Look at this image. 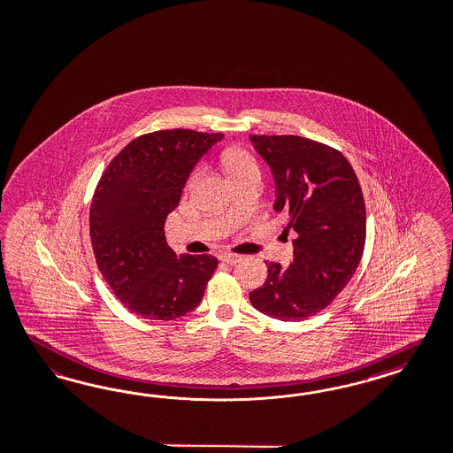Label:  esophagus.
<instances>
[{
	"label": "esophagus",
	"mask_w": 453,
	"mask_h": 453,
	"mask_svg": "<svg viewBox=\"0 0 453 453\" xmlns=\"http://www.w3.org/2000/svg\"><path fill=\"white\" fill-rule=\"evenodd\" d=\"M219 259L222 261V263H226V265H234L242 259L239 254H231V252H222V254H219Z\"/></svg>",
	"instance_id": "obj_1"
}]
</instances>
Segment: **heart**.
<instances>
[{"mask_svg":"<svg viewBox=\"0 0 453 453\" xmlns=\"http://www.w3.org/2000/svg\"><path fill=\"white\" fill-rule=\"evenodd\" d=\"M220 162L224 165V169L227 172V175L231 179H234L237 175H242L246 172L257 171V165H256V160L252 158L250 154H248L244 149L241 147H227L222 150L220 154ZM196 173L190 177V182L194 180Z\"/></svg>","mask_w":453,"mask_h":453,"instance_id":"1","label":"heart"}]
</instances>
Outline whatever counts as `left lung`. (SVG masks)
<instances>
[{
    "label": "left lung",
    "mask_w": 453,
    "mask_h": 453,
    "mask_svg": "<svg viewBox=\"0 0 453 453\" xmlns=\"http://www.w3.org/2000/svg\"><path fill=\"white\" fill-rule=\"evenodd\" d=\"M273 172L274 211L288 220L295 257L267 265V280L250 295L257 311L301 321L325 310L358 267L366 209L358 177L336 149L297 135H250Z\"/></svg>",
    "instance_id": "8db88e82"
}]
</instances>
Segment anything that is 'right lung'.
I'll use <instances>...</instances> for the list:
<instances>
[{"instance_id":"right-lung-1","label":"right lung","mask_w":453,"mask_h":453,"mask_svg":"<svg viewBox=\"0 0 453 453\" xmlns=\"http://www.w3.org/2000/svg\"><path fill=\"white\" fill-rule=\"evenodd\" d=\"M222 137L188 128L145 134L127 143L98 180L90 207L95 261L113 295L141 318L169 321L203 301L218 259L177 256L164 226L190 172Z\"/></svg>"}]
</instances>
